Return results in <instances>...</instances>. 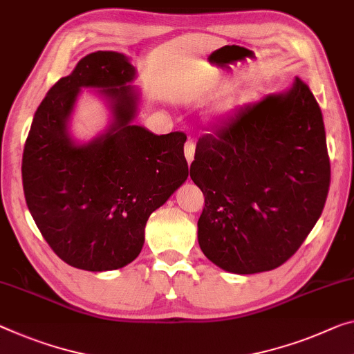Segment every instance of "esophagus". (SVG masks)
Returning <instances> with one entry per match:
<instances>
[{"instance_id":"34e87169","label":"esophagus","mask_w":354,"mask_h":354,"mask_svg":"<svg viewBox=\"0 0 354 354\" xmlns=\"http://www.w3.org/2000/svg\"><path fill=\"white\" fill-rule=\"evenodd\" d=\"M185 156H187L188 165H192L193 160H194V144H193V140H188V142L185 144Z\"/></svg>"}]
</instances>
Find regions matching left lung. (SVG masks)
<instances>
[{
    "instance_id": "obj_1",
    "label": "left lung",
    "mask_w": 354,
    "mask_h": 354,
    "mask_svg": "<svg viewBox=\"0 0 354 354\" xmlns=\"http://www.w3.org/2000/svg\"><path fill=\"white\" fill-rule=\"evenodd\" d=\"M203 253L248 275L279 268L322 216L330 182L323 113L301 79L241 106L196 145Z\"/></svg>"
}]
</instances>
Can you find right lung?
<instances>
[{"label": "right lung", "instance_id": "add662e5", "mask_svg": "<svg viewBox=\"0 0 354 354\" xmlns=\"http://www.w3.org/2000/svg\"><path fill=\"white\" fill-rule=\"evenodd\" d=\"M120 52L97 50L47 91L32 118L21 160L26 205L48 245L77 269H122L139 257L151 212L188 178L183 133L153 134L134 120L142 91ZM84 88L109 111L90 141L70 131Z\"/></svg>", "mask_w": 354, "mask_h": 354}]
</instances>
